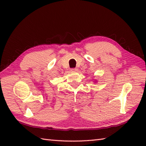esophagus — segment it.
<instances>
[{"mask_svg":"<svg viewBox=\"0 0 146 146\" xmlns=\"http://www.w3.org/2000/svg\"><path fill=\"white\" fill-rule=\"evenodd\" d=\"M71 71H74V72H75V71H78V69H77V68H71Z\"/></svg>","mask_w":146,"mask_h":146,"instance_id":"34e87169","label":"esophagus"}]
</instances>
